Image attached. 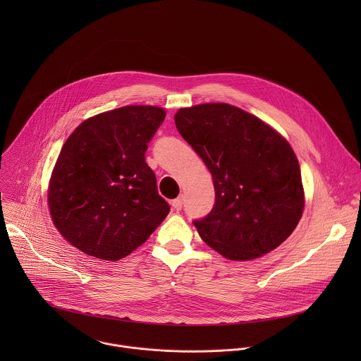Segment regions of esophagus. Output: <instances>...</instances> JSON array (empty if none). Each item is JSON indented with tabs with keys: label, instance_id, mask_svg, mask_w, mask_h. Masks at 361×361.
I'll list each match as a JSON object with an SVG mask.
<instances>
[{
	"label": "esophagus",
	"instance_id": "34e87169",
	"mask_svg": "<svg viewBox=\"0 0 361 361\" xmlns=\"http://www.w3.org/2000/svg\"><path fill=\"white\" fill-rule=\"evenodd\" d=\"M172 207L176 209V211H179V209H182V207H183V197L180 196V197H178V199H175L173 202H172Z\"/></svg>",
	"mask_w": 361,
	"mask_h": 361
}]
</instances>
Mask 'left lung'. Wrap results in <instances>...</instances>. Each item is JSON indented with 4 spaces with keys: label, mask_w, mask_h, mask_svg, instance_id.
<instances>
[{
    "label": "left lung",
    "mask_w": 361,
    "mask_h": 361,
    "mask_svg": "<svg viewBox=\"0 0 361 361\" xmlns=\"http://www.w3.org/2000/svg\"><path fill=\"white\" fill-rule=\"evenodd\" d=\"M175 125L212 175L214 207L193 221L207 245L247 261L283 243L305 208L299 161L286 139L231 104L180 108Z\"/></svg>",
    "instance_id": "8db88e82"
}]
</instances>
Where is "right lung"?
I'll use <instances>...</instances> for the list:
<instances>
[{"mask_svg":"<svg viewBox=\"0 0 361 361\" xmlns=\"http://www.w3.org/2000/svg\"><path fill=\"white\" fill-rule=\"evenodd\" d=\"M164 119L159 106H121L86 119L66 139L52 169L49 207L72 246L116 261L165 219L169 204L145 158Z\"/></svg>","mask_w":361,"mask_h":361,"instance_id":"add662e5","label":"right lung"}]
</instances>
